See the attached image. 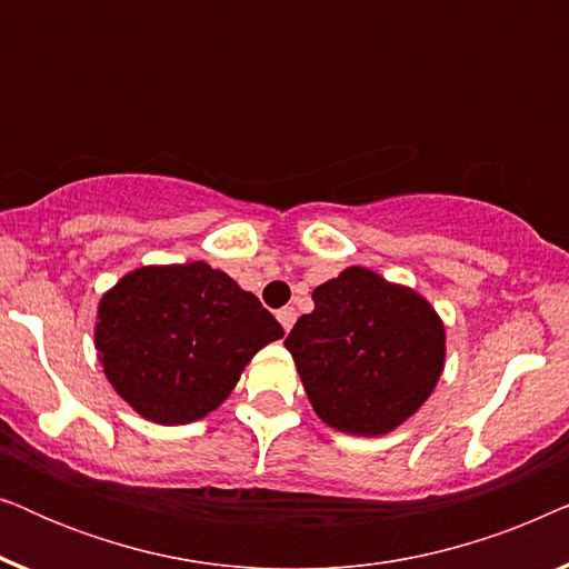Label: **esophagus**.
Instances as JSON below:
<instances>
[{
	"mask_svg": "<svg viewBox=\"0 0 569 569\" xmlns=\"http://www.w3.org/2000/svg\"><path fill=\"white\" fill-rule=\"evenodd\" d=\"M295 318H298V313H295V308H282V310H279V313H277V321L282 323V329H284V331H290V329H292Z\"/></svg>",
	"mask_w": 569,
	"mask_h": 569,
	"instance_id": "obj_1",
	"label": "esophagus"
}]
</instances>
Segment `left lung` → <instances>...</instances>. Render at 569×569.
<instances>
[{
    "label": "left lung",
    "mask_w": 569,
    "mask_h": 569,
    "mask_svg": "<svg viewBox=\"0 0 569 569\" xmlns=\"http://www.w3.org/2000/svg\"><path fill=\"white\" fill-rule=\"evenodd\" d=\"M292 352L313 411L333 430L376 438L430 399L446 368V326L422 295L349 267L313 290Z\"/></svg>",
    "instance_id": "1"
}]
</instances>
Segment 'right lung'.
I'll use <instances>...</instances> for the list:
<instances>
[{
    "label": "right lung",
    "instance_id": "obj_1",
    "mask_svg": "<svg viewBox=\"0 0 569 569\" xmlns=\"http://www.w3.org/2000/svg\"><path fill=\"white\" fill-rule=\"evenodd\" d=\"M277 318L207 261L139 267L98 302L96 349L113 391L139 417L189 425L228 399Z\"/></svg>",
    "mask_w": 569,
    "mask_h": 569
}]
</instances>
